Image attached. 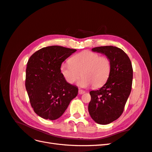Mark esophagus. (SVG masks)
Listing matches in <instances>:
<instances>
[{
  "label": "esophagus",
  "instance_id": "34e87169",
  "mask_svg": "<svg viewBox=\"0 0 152 152\" xmlns=\"http://www.w3.org/2000/svg\"><path fill=\"white\" fill-rule=\"evenodd\" d=\"M85 93V91H83V90H80V89H79V94H84Z\"/></svg>",
  "mask_w": 152,
  "mask_h": 152
}]
</instances>
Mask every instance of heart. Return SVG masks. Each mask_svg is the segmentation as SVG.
<instances>
[{
	"label": "heart",
	"mask_w": 152,
	"mask_h": 152,
	"mask_svg": "<svg viewBox=\"0 0 152 152\" xmlns=\"http://www.w3.org/2000/svg\"><path fill=\"white\" fill-rule=\"evenodd\" d=\"M60 71L65 80L72 84L83 77L78 85L87 88L93 85L94 88L102 86L108 80L112 71L110 58L101 57L91 51H83L69 59V63L62 64Z\"/></svg>",
	"instance_id": "b5f03b06"
}]
</instances>
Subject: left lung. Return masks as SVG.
Returning a JSON list of instances; mask_svg holds the SVG:
<instances>
[{"mask_svg":"<svg viewBox=\"0 0 152 152\" xmlns=\"http://www.w3.org/2000/svg\"><path fill=\"white\" fill-rule=\"evenodd\" d=\"M91 50L106 55L112 63V71L106 83L101 88L90 92L91 101L88 105L89 113L95 123L108 124L123 112L132 90V65L126 53L117 47H96Z\"/></svg>","mask_w":152,"mask_h":152,"instance_id":"8db88e82","label":"left lung"}]
</instances>
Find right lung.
Instances as JSON below:
<instances>
[{"mask_svg": "<svg viewBox=\"0 0 152 152\" xmlns=\"http://www.w3.org/2000/svg\"><path fill=\"white\" fill-rule=\"evenodd\" d=\"M76 51L51 46L36 51L29 58L26 89L34 112L44 119H58L78 94V88L66 82L60 71L62 62Z\"/></svg>", "mask_w": 152, "mask_h": 152, "instance_id": "add662e5", "label": "right lung"}]
</instances>
